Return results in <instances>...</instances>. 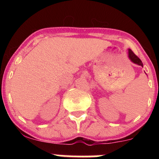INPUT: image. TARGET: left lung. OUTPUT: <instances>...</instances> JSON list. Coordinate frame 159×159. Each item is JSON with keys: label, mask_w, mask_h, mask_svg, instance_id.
<instances>
[{"label": "left lung", "mask_w": 159, "mask_h": 159, "mask_svg": "<svg viewBox=\"0 0 159 159\" xmlns=\"http://www.w3.org/2000/svg\"><path fill=\"white\" fill-rule=\"evenodd\" d=\"M129 57L133 63H136V64H138V65L141 66H143V63H142V61H140V59L138 57V56H136L135 54H134V52H133L131 49H129Z\"/></svg>", "instance_id": "1"}]
</instances>
